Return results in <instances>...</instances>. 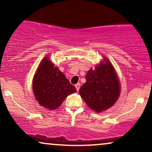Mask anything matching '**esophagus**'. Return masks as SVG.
<instances>
[{
  "mask_svg": "<svg viewBox=\"0 0 152 152\" xmlns=\"http://www.w3.org/2000/svg\"><path fill=\"white\" fill-rule=\"evenodd\" d=\"M75 87H76V90L78 91V90H79V88H80V83H77V84L75 85Z\"/></svg>",
  "mask_w": 152,
  "mask_h": 152,
  "instance_id": "obj_1",
  "label": "esophagus"
}]
</instances>
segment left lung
<instances>
[{"instance_id": "8db88e82", "label": "left lung", "mask_w": 152, "mask_h": 152, "mask_svg": "<svg viewBox=\"0 0 152 152\" xmlns=\"http://www.w3.org/2000/svg\"><path fill=\"white\" fill-rule=\"evenodd\" d=\"M90 69L86 76V83L79 89V94L90 109L102 112L112 106L119 96L120 84L111 63L104 59Z\"/></svg>"}]
</instances>
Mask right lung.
<instances>
[{
    "label": "right lung",
    "mask_w": 152,
    "mask_h": 152,
    "mask_svg": "<svg viewBox=\"0 0 152 152\" xmlns=\"http://www.w3.org/2000/svg\"><path fill=\"white\" fill-rule=\"evenodd\" d=\"M33 90L40 105L54 110L69 94L76 91L64 74L45 58L39 65L33 81Z\"/></svg>",
    "instance_id": "right-lung-1"
}]
</instances>
